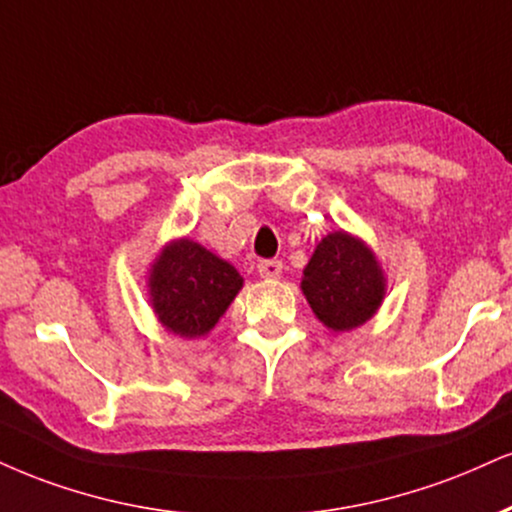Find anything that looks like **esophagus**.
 <instances>
[{
    "instance_id": "34e87169",
    "label": "esophagus",
    "mask_w": 512,
    "mask_h": 512,
    "mask_svg": "<svg viewBox=\"0 0 512 512\" xmlns=\"http://www.w3.org/2000/svg\"><path fill=\"white\" fill-rule=\"evenodd\" d=\"M257 272H260L262 279H279L283 272V262L279 260H262L257 264Z\"/></svg>"
}]
</instances>
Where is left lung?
I'll list each match as a JSON object with an SVG mask.
<instances>
[{
    "label": "left lung",
    "instance_id": "1",
    "mask_svg": "<svg viewBox=\"0 0 512 512\" xmlns=\"http://www.w3.org/2000/svg\"><path fill=\"white\" fill-rule=\"evenodd\" d=\"M300 288L326 329L353 331L384 303L386 279L360 238L334 231L312 252Z\"/></svg>",
    "mask_w": 512,
    "mask_h": 512
}]
</instances>
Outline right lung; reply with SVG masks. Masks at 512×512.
I'll use <instances>...</instances> for the list:
<instances>
[{"label": "right lung", "mask_w": 512, "mask_h": 512, "mask_svg": "<svg viewBox=\"0 0 512 512\" xmlns=\"http://www.w3.org/2000/svg\"><path fill=\"white\" fill-rule=\"evenodd\" d=\"M147 288L152 310L169 334L200 338L229 310L243 276L195 240L178 238L159 252Z\"/></svg>", "instance_id": "add662e5"}]
</instances>
